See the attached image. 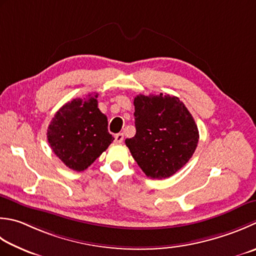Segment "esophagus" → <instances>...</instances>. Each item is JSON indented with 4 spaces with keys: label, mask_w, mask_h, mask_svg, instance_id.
Masks as SVG:
<instances>
[{
    "label": "esophagus",
    "mask_w": 256,
    "mask_h": 256,
    "mask_svg": "<svg viewBox=\"0 0 256 256\" xmlns=\"http://www.w3.org/2000/svg\"><path fill=\"white\" fill-rule=\"evenodd\" d=\"M123 140H124V135H123V133H118V134H116L115 135V140L114 141L116 142V143H122L123 142Z\"/></svg>",
    "instance_id": "esophagus-1"
}]
</instances>
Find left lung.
Wrapping results in <instances>:
<instances>
[{
  "label": "left lung",
  "instance_id": "8db88e82",
  "mask_svg": "<svg viewBox=\"0 0 256 256\" xmlns=\"http://www.w3.org/2000/svg\"><path fill=\"white\" fill-rule=\"evenodd\" d=\"M135 133L125 144L148 178L172 176L192 158L198 143V125L173 95L140 94L134 98Z\"/></svg>",
  "mask_w": 256,
  "mask_h": 256
}]
</instances>
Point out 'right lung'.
Masks as SVG:
<instances>
[{
    "instance_id": "1",
    "label": "right lung",
    "mask_w": 256,
    "mask_h": 256,
    "mask_svg": "<svg viewBox=\"0 0 256 256\" xmlns=\"http://www.w3.org/2000/svg\"><path fill=\"white\" fill-rule=\"evenodd\" d=\"M98 93L74 98L54 115L48 128V141L55 155L68 168L86 170L113 142L108 118L98 108Z\"/></svg>"
}]
</instances>
